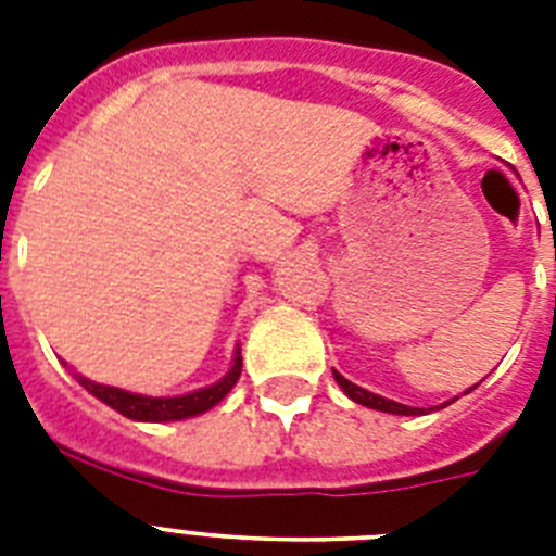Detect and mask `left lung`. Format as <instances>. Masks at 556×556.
<instances>
[{"instance_id":"1","label":"left lung","mask_w":556,"mask_h":556,"mask_svg":"<svg viewBox=\"0 0 556 556\" xmlns=\"http://www.w3.org/2000/svg\"><path fill=\"white\" fill-rule=\"evenodd\" d=\"M336 384L342 387L344 393H348V399H353L356 404H362V407H370V409H379V413H393V415H421L427 413V409H418V407H407V404H399V401H390L384 399V395H376L370 393V390H365V387L353 384V381H348L342 376V372H333ZM446 407V404H444Z\"/></svg>"}]
</instances>
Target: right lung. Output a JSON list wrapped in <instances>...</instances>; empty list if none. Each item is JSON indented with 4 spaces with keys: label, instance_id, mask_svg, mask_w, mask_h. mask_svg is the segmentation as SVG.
I'll return each mask as SVG.
<instances>
[{
    "label": "right lung",
    "instance_id": "add662e5",
    "mask_svg": "<svg viewBox=\"0 0 556 556\" xmlns=\"http://www.w3.org/2000/svg\"><path fill=\"white\" fill-rule=\"evenodd\" d=\"M242 372V356L240 348L235 353V365L231 370L223 376L217 384H208L203 390H194V393L186 395H175V399H152V395H141V393H127V390H121V387H106V384H96V381L84 379V376H76L78 384L92 393L96 399H101L106 407H112L115 413L127 415L132 421H184V418H191V415H200L212 409L214 404H220L223 399L228 395V390L237 384Z\"/></svg>",
    "mask_w": 556,
    "mask_h": 556
}]
</instances>
